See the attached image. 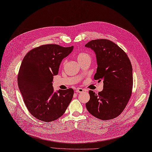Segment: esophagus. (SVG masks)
<instances>
[{
    "label": "esophagus",
    "instance_id": "esophagus-1",
    "mask_svg": "<svg viewBox=\"0 0 152 152\" xmlns=\"http://www.w3.org/2000/svg\"><path fill=\"white\" fill-rule=\"evenodd\" d=\"M76 92L77 93H82L84 92V89L82 88H80V87H77V88L76 89Z\"/></svg>",
    "mask_w": 152,
    "mask_h": 152
}]
</instances>
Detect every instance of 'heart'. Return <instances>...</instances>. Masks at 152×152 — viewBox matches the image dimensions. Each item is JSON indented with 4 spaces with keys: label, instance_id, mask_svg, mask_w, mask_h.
Returning <instances> with one entry per match:
<instances>
[{
    "label": "heart",
    "instance_id": "b5f03b06",
    "mask_svg": "<svg viewBox=\"0 0 152 152\" xmlns=\"http://www.w3.org/2000/svg\"><path fill=\"white\" fill-rule=\"evenodd\" d=\"M87 58H90V56L86 52H80L77 55V59L79 62L84 61Z\"/></svg>",
    "mask_w": 152,
    "mask_h": 152
}]
</instances>
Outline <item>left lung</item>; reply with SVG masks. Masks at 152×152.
<instances>
[{
	"mask_svg": "<svg viewBox=\"0 0 152 152\" xmlns=\"http://www.w3.org/2000/svg\"><path fill=\"white\" fill-rule=\"evenodd\" d=\"M96 55L97 73L94 79L103 81V89L97 94L89 92L86 107L89 112L102 120L120 115L128 103L133 86L132 68L129 57L118 45L108 39H95L85 45Z\"/></svg>",
	"mask_w": 152,
	"mask_h": 152,
	"instance_id": "1",
	"label": "left lung"
}]
</instances>
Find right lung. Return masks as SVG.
Segmentation results:
<instances>
[{
  "label": "right lung",
  "mask_w": 152,
  "mask_h": 152,
  "mask_svg": "<svg viewBox=\"0 0 152 152\" xmlns=\"http://www.w3.org/2000/svg\"><path fill=\"white\" fill-rule=\"evenodd\" d=\"M73 46L63 47L46 44L31 50L24 57L18 75V85L29 113L44 122L61 116L73 97L69 88L54 92L53 76L58 75L62 60L73 51Z\"/></svg>",
  "instance_id": "add662e5"
}]
</instances>
